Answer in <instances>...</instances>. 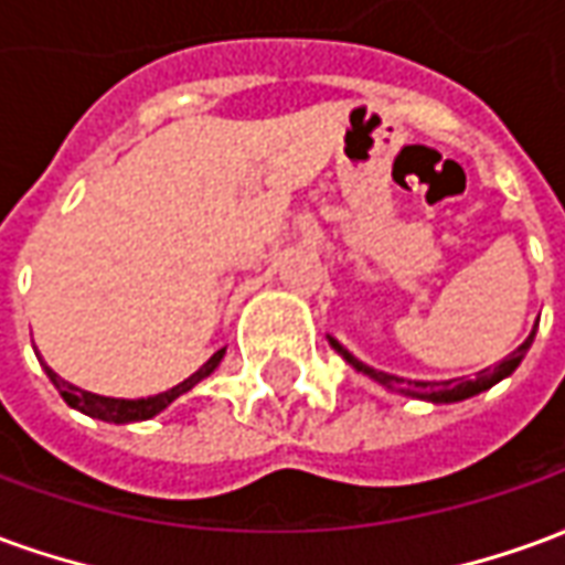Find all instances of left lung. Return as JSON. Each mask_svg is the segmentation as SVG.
<instances>
[{
	"mask_svg": "<svg viewBox=\"0 0 565 565\" xmlns=\"http://www.w3.org/2000/svg\"><path fill=\"white\" fill-rule=\"evenodd\" d=\"M539 327V323H535ZM535 327L533 332L523 339L521 348H514L502 363H497L493 369H484V372H478L475 379H466V381H441V384H429V381H405V379H396V375H387V372H379V369L366 366L363 360H356L344 344H339L332 335H327L332 344V351L342 356L344 363L356 372H363L369 375L372 381H379L381 387H387L391 393H403V396H412V399H426V403L433 405H450V403H462V399H469V396H478V393L490 391L493 384H499L502 379H509L514 369L521 366V360L526 356L530 351V344L535 339Z\"/></svg>",
	"mask_w": 565,
	"mask_h": 565,
	"instance_id": "8db88e82",
	"label": "left lung"
}]
</instances>
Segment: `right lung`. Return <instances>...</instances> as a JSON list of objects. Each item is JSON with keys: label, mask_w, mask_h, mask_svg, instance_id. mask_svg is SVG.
I'll return each instance as SVG.
<instances>
[{"label": "right lung", "mask_w": 565, "mask_h": 565, "mask_svg": "<svg viewBox=\"0 0 565 565\" xmlns=\"http://www.w3.org/2000/svg\"><path fill=\"white\" fill-rule=\"evenodd\" d=\"M39 354V351H35ZM223 354H226V348L221 351H214V354L202 363V366L184 379L181 384H174L169 391L153 393V396H141V399H120V396H103V393H90V391H81L75 384H68L66 379H60L54 369L47 366L42 360V369L47 372V379L54 384L60 396L66 399V405H72L75 412L87 417H96V420H105V424H139V420H150V417H157L160 412H166L169 405L178 399V396H184L186 391H193L199 381H205L214 372V369L221 366Z\"/></svg>", "instance_id": "obj_1"}]
</instances>
